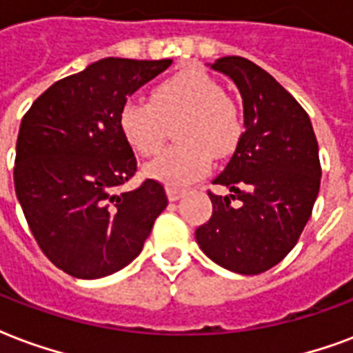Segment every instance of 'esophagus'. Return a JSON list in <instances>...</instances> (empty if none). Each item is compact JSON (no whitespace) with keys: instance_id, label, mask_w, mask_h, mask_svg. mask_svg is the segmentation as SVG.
Segmentation results:
<instances>
[{"instance_id":"34e87169","label":"esophagus","mask_w":353,"mask_h":353,"mask_svg":"<svg viewBox=\"0 0 353 353\" xmlns=\"http://www.w3.org/2000/svg\"><path fill=\"white\" fill-rule=\"evenodd\" d=\"M166 194H168V200L170 201H177L183 194H185V190L176 187H166Z\"/></svg>"}]
</instances>
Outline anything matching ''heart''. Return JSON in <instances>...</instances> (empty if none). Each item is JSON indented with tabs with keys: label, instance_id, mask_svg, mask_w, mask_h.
Masks as SVG:
<instances>
[{
	"label": "heart",
	"instance_id": "b5f03b06",
	"mask_svg": "<svg viewBox=\"0 0 353 353\" xmlns=\"http://www.w3.org/2000/svg\"><path fill=\"white\" fill-rule=\"evenodd\" d=\"M179 117L176 137L181 144L166 148L146 168L148 176L168 187L205 176L212 155H231L242 137L236 105L224 96L219 81L198 68L181 70L157 83L150 101L128 99L118 111V128L134 152L152 157L165 144L166 123Z\"/></svg>",
	"mask_w": 353,
	"mask_h": 353
}]
</instances>
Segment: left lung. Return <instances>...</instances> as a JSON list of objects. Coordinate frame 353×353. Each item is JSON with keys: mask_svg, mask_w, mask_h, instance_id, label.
<instances>
[{"mask_svg": "<svg viewBox=\"0 0 353 353\" xmlns=\"http://www.w3.org/2000/svg\"><path fill=\"white\" fill-rule=\"evenodd\" d=\"M212 68L230 75L241 92L244 133L212 181L231 194L209 190L212 214L196 241L216 265L255 276L278 265L307 224L322 176L319 142L307 112L268 72L235 55L216 59Z\"/></svg>", "mask_w": 353, "mask_h": 353, "instance_id": "1", "label": "left lung"}]
</instances>
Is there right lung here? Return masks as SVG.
<instances>
[{
    "instance_id": "right-lung-1",
    "label": "right lung",
    "mask_w": 353,
    "mask_h": 353,
    "mask_svg": "<svg viewBox=\"0 0 353 353\" xmlns=\"http://www.w3.org/2000/svg\"><path fill=\"white\" fill-rule=\"evenodd\" d=\"M170 64L101 59L53 83L21 118L16 196L40 250L74 278H105L128 266L168 205L155 179L122 194L117 188L137 172L118 111Z\"/></svg>"
}]
</instances>
